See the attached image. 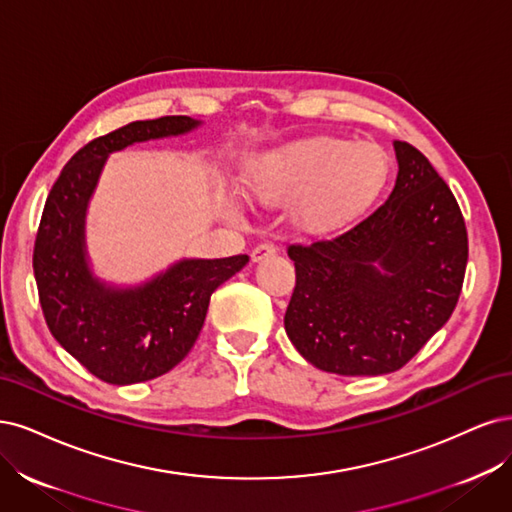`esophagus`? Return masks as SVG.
<instances>
[{"label": "esophagus", "mask_w": 512, "mask_h": 512, "mask_svg": "<svg viewBox=\"0 0 512 512\" xmlns=\"http://www.w3.org/2000/svg\"><path fill=\"white\" fill-rule=\"evenodd\" d=\"M272 255H276V246L270 244V242H263V244L255 246L253 253H251V259L257 263V261H263V259L272 257Z\"/></svg>", "instance_id": "obj_1"}]
</instances>
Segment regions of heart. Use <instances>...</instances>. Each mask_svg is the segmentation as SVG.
Here are the masks:
<instances>
[{
  "mask_svg": "<svg viewBox=\"0 0 512 512\" xmlns=\"http://www.w3.org/2000/svg\"><path fill=\"white\" fill-rule=\"evenodd\" d=\"M387 159L374 144L308 138L255 157L242 191L266 204L295 202V221L310 232L340 227L383 187Z\"/></svg>",
  "mask_w": 512,
  "mask_h": 512,
  "instance_id": "heart-1",
  "label": "heart"
}]
</instances>
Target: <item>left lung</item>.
<instances>
[{"instance_id":"8db88e82","label":"left lung","mask_w":512,"mask_h":512,"mask_svg":"<svg viewBox=\"0 0 512 512\" xmlns=\"http://www.w3.org/2000/svg\"><path fill=\"white\" fill-rule=\"evenodd\" d=\"M387 202L332 240L291 244L285 332L312 366L342 376L400 370L449 321L468 234L457 200L423 153L393 142Z\"/></svg>"}]
</instances>
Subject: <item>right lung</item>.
<instances>
[{
  "instance_id": "1",
  "label": "right lung",
  "mask_w": 512,
  "mask_h": 512,
  "mask_svg": "<svg viewBox=\"0 0 512 512\" xmlns=\"http://www.w3.org/2000/svg\"><path fill=\"white\" fill-rule=\"evenodd\" d=\"M191 117L136 121L91 140L65 163L46 197L34 246L40 304L55 340L93 376L134 385L170 372L191 351L210 295L249 257L180 259L136 287H117L89 266L85 221L110 153L200 127Z\"/></svg>"
}]
</instances>
